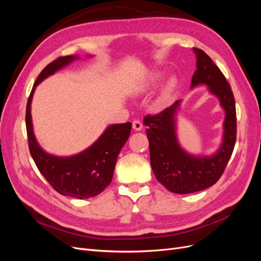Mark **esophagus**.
Here are the masks:
<instances>
[{"instance_id":"34e87169","label":"esophagus","mask_w":261,"mask_h":261,"mask_svg":"<svg viewBox=\"0 0 261 261\" xmlns=\"http://www.w3.org/2000/svg\"><path fill=\"white\" fill-rule=\"evenodd\" d=\"M132 124H133V128L135 130L138 132V130L143 129V124H141V122L139 120H134Z\"/></svg>"}]
</instances>
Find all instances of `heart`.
<instances>
[{"instance_id": "obj_1", "label": "heart", "mask_w": 261, "mask_h": 261, "mask_svg": "<svg viewBox=\"0 0 261 261\" xmlns=\"http://www.w3.org/2000/svg\"><path fill=\"white\" fill-rule=\"evenodd\" d=\"M160 80H161V75H160V74H155V75L151 78V82H150V83L148 84V86H147V87H143V88H141L139 91L141 92V91L147 90V89L149 88V87L154 86ZM175 86H176V81H175V80H170L169 83H168L167 85H165V87H164L162 92H161V94H160V98H159V102H160V103H164V102H167V101L171 98L172 93H173V90H174V88H175Z\"/></svg>"}]
</instances>
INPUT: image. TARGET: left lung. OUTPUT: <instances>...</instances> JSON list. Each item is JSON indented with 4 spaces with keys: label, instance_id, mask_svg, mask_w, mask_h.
<instances>
[{
    "label": "left lung",
    "instance_id": "8db88e82",
    "mask_svg": "<svg viewBox=\"0 0 261 261\" xmlns=\"http://www.w3.org/2000/svg\"><path fill=\"white\" fill-rule=\"evenodd\" d=\"M197 69L192 87L204 84L220 99L225 110L223 143L211 156H194L186 153L175 135V112L179 101L153 115H146L144 125L149 140L150 164L156 179L175 194H191L215 185L226 168L236 141V109L233 91L220 68L209 55L194 48Z\"/></svg>",
    "mask_w": 261,
    "mask_h": 261
}]
</instances>
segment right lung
I'll return each instance as SVG.
<instances>
[{"mask_svg": "<svg viewBox=\"0 0 261 261\" xmlns=\"http://www.w3.org/2000/svg\"><path fill=\"white\" fill-rule=\"evenodd\" d=\"M75 59L73 55L60 57L39 74L27 102L26 129L30 154L48 183L61 195L86 199L99 195L111 183L117 155L130 135L132 123L109 126L91 147L69 158L50 155L39 147L34 136L30 114V103L36 86Z\"/></svg>", "mask_w": 261, "mask_h": 261, "instance_id": "right-lung-1", "label": "right lung"}]
</instances>
